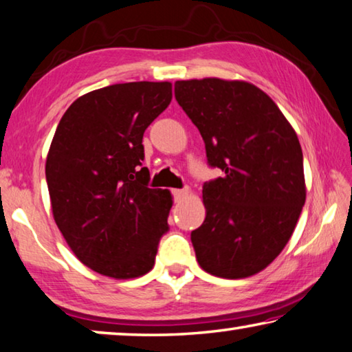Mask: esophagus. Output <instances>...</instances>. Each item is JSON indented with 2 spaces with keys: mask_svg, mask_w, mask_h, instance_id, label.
<instances>
[{
  "mask_svg": "<svg viewBox=\"0 0 352 352\" xmlns=\"http://www.w3.org/2000/svg\"><path fill=\"white\" fill-rule=\"evenodd\" d=\"M171 195L173 198H175V201H181L186 195H188V188H173Z\"/></svg>",
  "mask_w": 352,
  "mask_h": 352,
  "instance_id": "1",
  "label": "esophagus"
}]
</instances>
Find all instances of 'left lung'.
I'll use <instances>...</instances> for the list:
<instances>
[{
    "label": "left lung",
    "instance_id": "8db88e82",
    "mask_svg": "<svg viewBox=\"0 0 352 352\" xmlns=\"http://www.w3.org/2000/svg\"><path fill=\"white\" fill-rule=\"evenodd\" d=\"M175 97L201 133L209 166L223 171L203 186L206 219L190 234L195 255L215 277H250L280 255L305 204L299 140L255 85L182 80Z\"/></svg>",
    "mask_w": 352,
    "mask_h": 352
}]
</instances>
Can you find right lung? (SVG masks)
I'll return each mask as SVG.
<instances>
[{"mask_svg": "<svg viewBox=\"0 0 352 352\" xmlns=\"http://www.w3.org/2000/svg\"><path fill=\"white\" fill-rule=\"evenodd\" d=\"M171 83H118L78 97L45 164L53 217L80 261L113 278L154 266L170 230L168 190L149 187L143 133L171 102Z\"/></svg>", "mask_w": 352, "mask_h": 352, "instance_id": "add662e5", "label": "right lung"}]
</instances>
